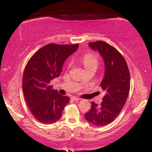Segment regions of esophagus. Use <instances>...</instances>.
<instances>
[{"label":"esophagus","instance_id":"34e87169","mask_svg":"<svg viewBox=\"0 0 152 152\" xmlns=\"http://www.w3.org/2000/svg\"><path fill=\"white\" fill-rule=\"evenodd\" d=\"M71 99L72 100H75V101H78V100H80V98H79V97H72Z\"/></svg>","mask_w":152,"mask_h":152}]
</instances>
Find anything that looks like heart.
Masks as SVG:
<instances>
[{"label": "heart", "mask_w": 152, "mask_h": 152, "mask_svg": "<svg viewBox=\"0 0 152 152\" xmlns=\"http://www.w3.org/2000/svg\"><path fill=\"white\" fill-rule=\"evenodd\" d=\"M81 61L83 64L85 68H87L91 66H96L98 64V58H97V55H95L94 53H88L84 54L81 58ZM71 65V62H69L68 66Z\"/></svg>", "instance_id": "heart-1"}]
</instances>
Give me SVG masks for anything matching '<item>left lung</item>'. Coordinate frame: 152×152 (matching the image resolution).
Wrapping results in <instances>:
<instances>
[{
	"mask_svg": "<svg viewBox=\"0 0 152 152\" xmlns=\"http://www.w3.org/2000/svg\"><path fill=\"white\" fill-rule=\"evenodd\" d=\"M88 45L100 54L104 62V75L100 86L105 95L100 105L91 102L85 118L93 125L105 126L119 115L126 102L130 90L129 70L123 56L109 43L97 41Z\"/></svg>",
	"mask_w": 152,
	"mask_h": 152,
	"instance_id": "obj_1",
	"label": "left lung"
}]
</instances>
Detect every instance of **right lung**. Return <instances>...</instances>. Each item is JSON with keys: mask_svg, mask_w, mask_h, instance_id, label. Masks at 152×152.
Masks as SVG:
<instances>
[{"mask_svg": "<svg viewBox=\"0 0 152 152\" xmlns=\"http://www.w3.org/2000/svg\"><path fill=\"white\" fill-rule=\"evenodd\" d=\"M78 44L49 43L37 50L25 68L23 91L31 113L41 123L53 124L61 118L70 98L50 84L59 76L64 61L77 50Z\"/></svg>", "mask_w": 152, "mask_h": 152, "instance_id": "right-lung-1", "label": "right lung"}]
</instances>
